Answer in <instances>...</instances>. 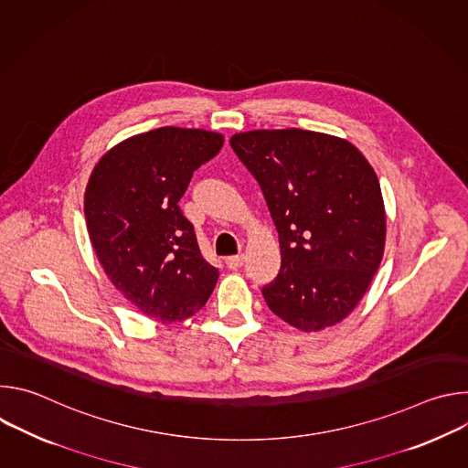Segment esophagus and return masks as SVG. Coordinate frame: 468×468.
<instances>
[{
  "label": "esophagus",
  "instance_id": "1",
  "mask_svg": "<svg viewBox=\"0 0 468 468\" xmlns=\"http://www.w3.org/2000/svg\"><path fill=\"white\" fill-rule=\"evenodd\" d=\"M226 264H228V269L237 271V269H240V266L244 264V255H231V257L226 259Z\"/></svg>",
  "mask_w": 468,
  "mask_h": 468
}]
</instances>
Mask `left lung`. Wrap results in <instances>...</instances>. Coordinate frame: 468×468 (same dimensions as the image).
<instances>
[{"label": "left lung", "instance_id": "left-lung-1", "mask_svg": "<svg viewBox=\"0 0 468 468\" xmlns=\"http://www.w3.org/2000/svg\"><path fill=\"white\" fill-rule=\"evenodd\" d=\"M257 179L282 248L266 305L302 331L346 318L367 292L385 248L378 176L348 141L305 129H257L229 141Z\"/></svg>", "mask_w": 468, "mask_h": 468}]
</instances>
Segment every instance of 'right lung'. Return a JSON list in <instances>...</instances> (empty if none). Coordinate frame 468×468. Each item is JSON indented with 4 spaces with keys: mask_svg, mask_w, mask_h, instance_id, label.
I'll use <instances>...</instances> for the list:
<instances>
[{
    "mask_svg": "<svg viewBox=\"0 0 468 468\" xmlns=\"http://www.w3.org/2000/svg\"><path fill=\"white\" fill-rule=\"evenodd\" d=\"M220 133L159 127L111 148L85 190L90 242L111 283L143 314L172 324L209 300L218 271L199 251L177 202Z\"/></svg>",
    "mask_w": 468,
    "mask_h": 468,
    "instance_id": "1",
    "label": "right lung"
}]
</instances>
